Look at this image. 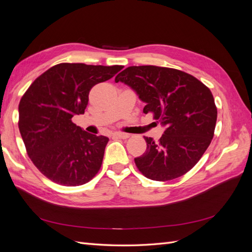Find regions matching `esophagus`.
<instances>
[{
  "mask_svg": "<svg viewBox=\"0 0 252 252\" xmlns=\"http://www.w3.org/2000/svg\"><path fill=\"white\" fill-rule=\"evenodd\" d=\"M113 136H116V138H119V139H127L129 138V134L123 133V132H114Z\"/></svg>",
  "mask_w": 252,
  "mask_h": 252,
  "instance_id": "esophagus-1",
  "label": "esophagus"
}]
</instances>
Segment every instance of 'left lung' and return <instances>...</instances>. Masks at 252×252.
I'll return each mask as SVG.
<instances>
[{
  "label": "left lung",
  "instance_id": "8db88e82",
  "mask_svg": "<svg viewBox=\"0 0 252 252\" xmlns=\"http://www.w3.org/2000/svg\"><path fill=\"white\" fill-rule=\"evenodd\" d=\"M145 103L165 131L158 142L145 136L147 148L134 158L139 170L154 181L182 177L200 161L215 133L218 110L215 98L191 74L173 68L130 66L116 77Z\"/></svg>",
  "mask_w": 252,
  "mask_h": 252
}]
</instances>
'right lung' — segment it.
Returning <instances> with one entry per match:
<instances>
[{
    "instance_id": "obj_1",
    "label": "right lung",
    "mask_w": 252,
    "mask_h": 252,
    "mask_svg": "<svg viewBox=\"0 0 252 252\" xmlns=\"http://www.w3.org/2000/svg\"><path fill=\"white\" fill-rule=\"evenodd\" d=\"M123 66L62 63L27 89L19 104V129L27 155L45 177L63 186H79L100 170L109 139L72 123L83 114L90 89L111 79Z\"/></svg>"
}]
</instances>
